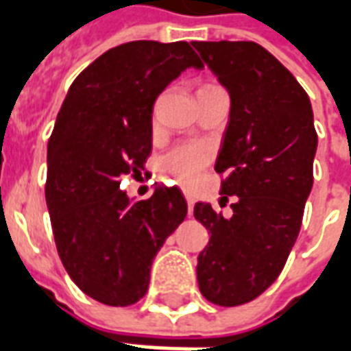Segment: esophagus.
<instances>
[{
  "label": "esophagus",
  "mask_w": 351,
  "mask_h": 351,
  "mask_svg": "<svg viewBox=\"0 0 351 351\" xmlns=\"http://www.w3.org/2000/svg\"><path fill=\"white\" fill-rule=\"evenodd\" d=\"M186 201H188V213H190L191 216V213H193V205H195V199L191 197V195H186Z\"/></svg>",
  "instance_id": "1"
}]
</instances>
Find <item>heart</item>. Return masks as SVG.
Returning a JSON list of instances; mask_svg holds the SVG:
<instances>
[{
    "mask_svg": "<svg viewBox=\"0 0 351 351\" xmlns=\"http://www.w3.org/2000/svg\"><path fill=\"white\" fill-rule=\"evenodd\" d=\"M210 86V84H206ZM210 161V152L203 145H180L167 152L161 165L176 182L182 186H193L201 178V173Z\"/></svg>",
    "mask_w": 351,
    "mask_h": 351,
    "instance_id": "b5f03b06",
    "label": "heart"
}]
</instances>
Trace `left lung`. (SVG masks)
Instances as JSON below:
<instances>
[{
  "instance_id": "1",
  "label": "left lung",
  "mask_w": 351,
  "mask_h": 351,
  "mask_svg": "<svg viewBox=\"0 0 351 351\" xmlns=\"http://www.w3.org/2000/svg\"><path fill=\"white\" fill-rule=\"evenodd\" d=\"M231 99L216 173L226 175L220 203L235 195L233 214L197 203L208 229L197 256L199 289L220 306L250 302L286 265L312 190L317 148L306 92L269 50L252 41H193Z\"/></svg>"
}]
</instances>
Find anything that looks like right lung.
Segmentation results:
<instances>
[{
  "mask_svg": "<svg viewBox=\"0 0 351 351\" xmlns=\"http://www.w3.org/2000/svg\"><path fill=\"white\" fill-rule=\"evenodd\" d=\"M203 69L190 43L131 41L75 79L50 135L45 197L58 254L77 286L108 306L145 297L156 254L188 214L178 188L130 199L152 150V108L186 69Z\"/></svg>",
  "mask_w": 351,
  "mask_h": 351,
  "instance_id": "obj_1",
  "label": "right lung"
}]
</instances>
